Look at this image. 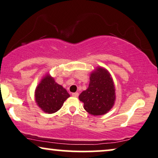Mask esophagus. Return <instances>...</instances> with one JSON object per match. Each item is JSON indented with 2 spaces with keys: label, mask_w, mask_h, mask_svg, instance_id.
<instances>
[{
  "label": "esophagus",
  "mask_w": 158,
  "mask_h": 158,
  "mask_svg": "<svg viewBox=\"0 0 158 158\" xmlns=\"http://www.w3.org/2000/svg\"><path fill=\"white\" fill-rule=\"evenodd\" d=\"M72 95L73 97H78L79 96V93H72Z\"/></svg>",
  "instance_id": "obj_1"
}]
</instances>
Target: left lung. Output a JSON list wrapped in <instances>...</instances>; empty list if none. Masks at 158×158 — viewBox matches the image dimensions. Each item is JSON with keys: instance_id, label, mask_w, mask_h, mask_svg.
I'll use <instances>...</instances> for the list:
<instances>
[{"instance_id": "left-lung-1", "label": "left lung", "mask_w": 158, "mask_h": 158, "mask_svg": "<svg viewBox=\"0 0 158 158\" xmlns=\"http://www.w3.org/2000/svg\"><path fill=\"white\" fill-rule=\"evenodd\" d=\"M89 114L103 115L114 105L116 95L113 79L105 68L98 66L89 76V87L79 96Z\"/></svg>"}]
</instances>
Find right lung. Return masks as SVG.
<instances>
[{"mask_svg":"<svg viewBox=\"0 0 158 158\" xmlns=\"http://www.w3.org/2000/svg\"><path fill=\"white\" fill-rule=\"evenodd\" d=\"M69 97L66 89L56 82L49 73L44 76L35 89V103L47 114H53L60 110Z\"/></svg>","mask_w":158,"mask_h":158,"instance_id":"1","label":"right lung"}]
</instances>
